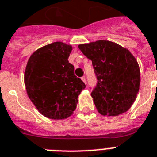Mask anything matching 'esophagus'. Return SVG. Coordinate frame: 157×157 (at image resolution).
<instances>
[{
    "label": "esophagus",
    "instance_id": "esophagus-1",
    "mask_svg": "<svg viewBox=\"0 0 157 157\" xmlns=\"http://www.w3.org/2000/svg\"><path fill=\"white\" fill-rule=\"evenodd\" d=\"M81 80H83V82H84V84H86V79H85V77H81Z\"/></svg>",
    "mask_w": 157,
    "mask_h": 157
}]
</instances>
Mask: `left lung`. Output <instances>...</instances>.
Masks as SVG:
<instances>
[{
	"label": "left lung",
	"mask_w": 157,
	"mask_h": 157,
	"mask_svg": "<svg viewBox=\"0 0 157 157\" xmlns=\"http://www.w3.org/2000/svg\"><path fill=\"white\" fill-rule=\"evenodd\" d=\"M92 62L97 85L91 93L98 112L118 116L135 101L141 82L140 68L128 49L113 42L98 40L78 46Z\"/></svg>",
	"instance_id": "left-lung-1"
}]
</instances>
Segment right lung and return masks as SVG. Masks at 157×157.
<instances>
[{
  "label": "right lung",
  "mask_w": 157,
  "mask_h": 157,
  "mask_svg": "<svg viewBox=\"0 0 157 157\" xmlns=\"http://www.w3.org/2000/svg\"><path fill=\"white\" fill-rule=\"evenodd\" d=\"M72 50L71 45L54 42L35 50L26 65L24 84L28 97L39 112L50 119L70 117L85 88L68 61Z\"/></svg>",
  "instance_id": "right-lung-1"
}]
</instances>
